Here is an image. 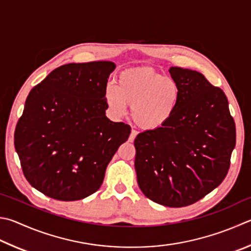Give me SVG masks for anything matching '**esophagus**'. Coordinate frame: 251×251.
Segmentation results:
<instances>
[{"instance_id": "34e87169", "label": "esophagus", "mask_w": 251, "mask_h": 251, "mask_svg": "<svg viewBox=\"0 0 251 251\" xmlns=\"http://www.w3.org/2000/svg\"><path fill=\"white\" fill-rule=\"evenodd\" d=\"M137 130H135V129H133V130H131V133H130V135H129V138H128V140L130 141V143H131V141H134L135 140V138H136V136H137Z\"/></svg>"}]
</instances>
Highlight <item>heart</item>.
<instances>
[{"mask_svg": "<svg viewBox=\"0 0 251 251\" xmlns=\"http://www.w3.org/2000/svg\"><path fill=\"white\" fill-rule=\"evenodd\" d=\"M108 107L115 115L130 107L131 120L144 130L165 127L176 112L181 100L177 82L152 68L139 67L122 71L117 85L108 83L104 92Z\"/></svg>", "mask_w": 251, "mask_h": 251, "instance_id": "obj_1", "label": "heart"}]
</instances>
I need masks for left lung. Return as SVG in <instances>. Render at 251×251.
<instances>
[{
	"instance_id": "1",
	"label": "left lung",
	"mask_w": 251,
	"mask_h": 251,
	"mask_svg": "<svg viewBox=\"0 0 251 251\" xmlns=\"http://www.w3.org/2000/svg\"><path fill=\"white\" fill-rule=\"evenodd\" d=\"M181 90L176 112L158 130L135 138V169L146 197L169 207L198 202L228 172L236 127L223 90L198 71L171 67Z\"/></svg>"
}]
</instances>
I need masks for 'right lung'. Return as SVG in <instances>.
Here are the masks:
<instances>
[{
	"label": "right lung",
	"instance_id": "add662e5",
	"mask_svg": "<svg viewBox=\"0 0 251 251\" xmlns=\"http://www.w3.org/2000/svg\"><path fill=\"white\" fill-rule=\"evenodd\" d=\"M112 61L57 68L26 99L14 145L29 184L58 201H78L102 185L130 126L105 115Z\"/></svg>",
	"mask_w": 251,
	"mask_h": 251
}]
</instances>
